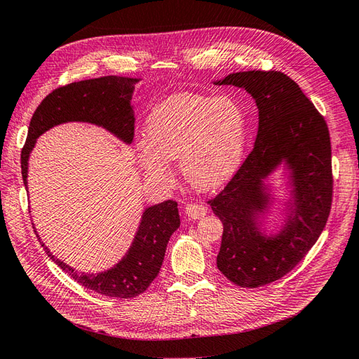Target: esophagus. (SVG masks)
Masks as SVG:
<instances>
[{"label":"esophagus","instance_id":"esophagus-1","mask_svg":"<svg viewBox=\"0 0 359 359\" xmlns=\"http://www.w3.org/2000/svg\"><path fill=\"white\" fill-rule=\"evenodd\" d=\"M186 214L190 217V219L199 220L202 217H205L206 214V208L203 205H198V203H191L186 206Z\"/></svg>","mask_w":359,"mask_h":359}]
</instances>
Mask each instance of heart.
I'll return each instance as SVG.
<instances>
[{"label":"heart","instance_id":"b5f03b06","mask_svg":"<svg viewBox=\"0 0 359 359\" xmlns=\"http://www.w3.org/2000/svg\"><path fill=\"white\" fill-rule=\"evenodd\" d=\"M145 135L136 151L151 180L169 182V160H180L190 187L212 191L226 186L241 169L248 121L241 104L231 97L178 93L149 112Z\"/></svg>","mask_w":359,"mask_h":359}]
</instances>
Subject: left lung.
<instances>
[{
	"label": "left lung",
	"mask_w": 359,
	"mask_h": 359,
	"mask_svg": "<svg viewBox=\"0 0 359 359\" xmlns=\"http://www.w3.org/2000/svg\"><path fill=\"white\" fill-rule=\"evenodd\" d=\"M215 85L244 88L259 111L253 151L208 201L223 223L217 268L236 286L260 287L290 273L327 224L332 202L330 132L323 116L285 73L240 72ZM280 164L290 169L291 198L285 224L266 236L259 219L272 198L264 180Z\"/></svg>",
	"instance_id": "1"
}]
</instances>
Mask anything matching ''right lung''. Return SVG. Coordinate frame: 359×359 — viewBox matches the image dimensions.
I'll return each mask as SVG.
<instances>
[{"label": "right lung", "mask_w": 359, "mask_h": 359, "mask_svg": "<svg viewBox=\"0 0 359 359\" xmlns=\"http://www.w3.org/2000/svg\"><path fill=\"white\" fill-rule=\"evenodd\" d=\"M139 79L123 76H103L73 82L53 90L39 104L28 127L27 142L20 153V168L27 187L28 158L36 140L49 128L64 123H90L132 144L135 136V112L132 95ZM180 227L178 203L165 201L148 206L142 214L135 240L116 265L99 274H81L64 264L45 247L46 255L64 273L86 289L112 298H135L153 283L165 259L170 235Z\"/></svg>", "instance_id": "add662e5"}]
</instances>
